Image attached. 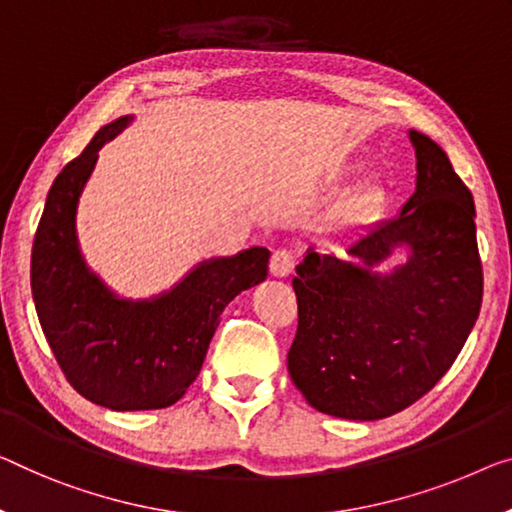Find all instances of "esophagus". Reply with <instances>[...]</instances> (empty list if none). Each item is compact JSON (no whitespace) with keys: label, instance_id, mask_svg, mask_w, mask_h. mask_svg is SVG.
<instances>
[{"label":"esophagus","instance_id":"esophagus-1","mask_svg":"<svg viewBox=\"0 0 512 512\" xmlns=\"http://www.w3.org/2000/svg\"><path fill=\"white\" fill-rule=\"evenodd\" d=\"M294 264H296V255L292 253V250L280 248V250H276V253H273L269 269L276 278H287L289 273L294 271Z\"/></svg>","mask_w":512,"mask_h":512}]
</instances>
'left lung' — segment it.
<instances>
[{
	"instance_id": "8db88e82",
	"label": "left lung",
	"mask_w": 512,
	"mask_h": 512,
	"mask_svg": "<svg viewBox=\"0 0 512 512\" xmlns=\"http://www.w3.org/2000/svg\"><path fill=\"white\" fill-rule=\"evenodd\" d=\"M416 190L398 216L347 248L354 262L308 250L292 287L299 329L287 368L310 407L377 421L421 400L446 375L483 303V264L471 190L444 149L409 131ZM398 245L408 264L391 277L374 266Z\"/></svg>"
}]
</instances>
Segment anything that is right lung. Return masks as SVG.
<instances>
[{"mask_svg":"<svg viewBox=\"0 0 512 512\" xmlns=\"http://www.w3.org/2000/svg\"><path fill=\"white\" fill-rule=\"evenodd\" d=\"M101 128L52 183L32 248V294L64 377L89 402L114 411L163 409L200 375L225 305L269 276L266 248L202 262L151 301L117 299L87 269L75 211L98 151L128 126Z\"/></svg>","mask_w":512,"mask_h":512,"instance_id":"obj_1","label":"right lung"}]
</instances>
